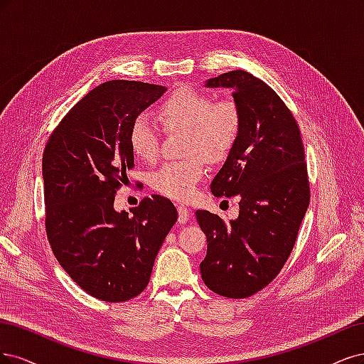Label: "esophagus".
<instances>
[{"label":"esophagus","mask_w":364,"mask_h":364,"mask_svg":"<svg viewBox=\"0 0 364 364\" xmlns=\"http://www.w3.org/2000/svg\"><path fill=\"white\" fill-rule=\"evenodd\" d=\"M178 222L180 224H186L187 220H191L192 219V213H191V210L187 208V207H184V205H178Z\"/></svg>","instance_id":"obj_1"}]
</instances>
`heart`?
<instances>
[{"mask_svg":"<svg viewBox=\"0 0 364 364\" xmlns=\"http://www.w3.org/2000/svg\"><path fill=\"white\" fill-rule=\"evenodd\" d=\"M159 118L168 132L187 130L184 152L189 159L165 163L151 175V186L160 195L189 201L207 172L210 161L224 160L236 144L240 132V112L232 100H218L192 86H180L159 105ZM133 154L154 161L160 152L157 127L146 116L139 114L128 130Z\"/></svg>","mask_w":364,"mask_h":364,"instance_id":"heart-1","label":"heart"}]
</instances>
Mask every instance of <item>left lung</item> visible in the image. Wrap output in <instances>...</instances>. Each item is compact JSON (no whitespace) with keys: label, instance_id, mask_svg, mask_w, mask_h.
Returning a JSON list of instances; mask_svg holds the SVG:
<instances>
[{"label":"left lung","instance_id":"obj_1","mask_svg":"<svg viewBox=\"0 0 364 364\" xmlns=\"http://www.w3.org/2000/svg\"><path fill=\"white\" fill-rule=\"evenodd\" d=\"M205 86L231 89L240 112L239 137L210 187L240 201L230 224L207 210L195 213L207 236L199 267L218 295L248 298L279 274L295 246L310 203L306 154L291 112L264 81L237 69Z\"/></svg>","mask_w":364,"mask_h":364}]
</instances>
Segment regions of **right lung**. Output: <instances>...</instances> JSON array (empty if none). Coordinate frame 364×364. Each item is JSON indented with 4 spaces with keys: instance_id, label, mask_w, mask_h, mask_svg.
I'll list each match as a JSON object with an SVG mask.
<instances>
[{
    "instance_id": "obj_1",
    "label": "right lung",
    "mask_w": 364,
    "mask_h": 364,
    "mask_svg": "<svg viewBox=\"0 0 364 364\" xmlns=\"http://www.w3.org/2000/svg\"><path fill=\"white\" fill-rule=\"evenodd\" d=\"M165 86L112 80L90 90L55 127L43 149L45 228L66 274L90 296L122 302L149 283L160 246L178 218L160 195L118 213L114 195L134 166L132 121Z\"/></svg>"
}]
</instances>
